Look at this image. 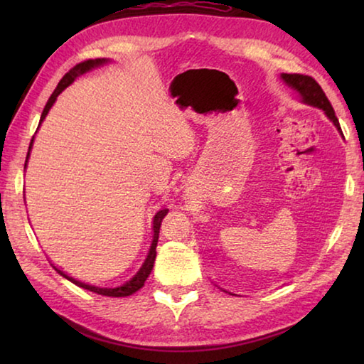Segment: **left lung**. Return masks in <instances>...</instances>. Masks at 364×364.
<instances>
[{"mask_svg": "<svg viewBox=\"0 0 364 364\" xmlns=\"http://www.w3.org/2000/svg\"><path fill=\"white\" fill-rule=\"evenodd\" d=\"M281 77L289 86H292L294 90L299 91L301 96V101L310 104V106L323 109L326 115H328L329 119L334 122L337 130H341V125H338V120L334 114V109H332L329 100L326 97L324 91L321 90V86L316 83L315 78H311L308 75H301V73H282Z\"/></svg>", "mask_w": 364, "mask_h": 364, "instance_id": "1", "label": "left lung"}]
</instances>
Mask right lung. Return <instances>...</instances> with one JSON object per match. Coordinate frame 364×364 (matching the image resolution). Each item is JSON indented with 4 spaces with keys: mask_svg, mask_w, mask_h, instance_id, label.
Returning a JSON list of instances; mask_svg holds the SVG:
<instances>
[{
    "mask_svg": "<svg viewBox=\"0 0 364 364\" xmlns=\"http://www.w3.org/2000/svg\"><path fill=\"white\" fill-rule=\"evenodd\" d=\"M104 63H106V59H88V60H83V63H80L77 65H73L72 69L63 77V80H60V82L58 83V88L54 90V93L48 100L45 109H43L40 123L43 122V119H45L46 114L49 112V109H51V106L54 104V101H56V97L59 96L60 91H63L64 88H67V86H69L77 77L83 75L85 72L95 69V67L101 65ZM32 143H33V138H32ZM32 143H30L28 154H30V149H32ZM28 154H27V160H28ZM27 160H26V165H27ZM167 213H168V208H164V210H159L156 213V217H154V223H152V226H154V239H152V244H151V249H149V254H147L146 262L143 263V267L139 268L138 273L134 274V278H132L130 281L125 282V284L120 286V287H97V286H91V284H86V282H82V281H77V279L70 278L69 274L64 273L63 269H59L56 267H54V269H56L60 276H64L65 279H69L70 282H73V284H77V286L83 287V289H88V291H91V292H96V294H100V295H106V297H128V295H132V294H134L136 291H139V289L144 286L147 276L151 274L152 267H154V262H156V247H157V241H159L160 223H162V220H164V217Z\"/></svg>",
    "mask_w": 364,
    "mask_h": 364,
    "instance_id": "add662e5",
    "label": "right lung"
}]
</instances>
